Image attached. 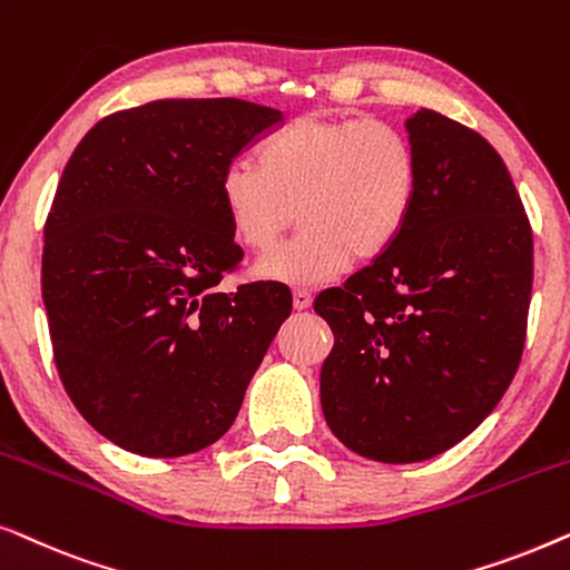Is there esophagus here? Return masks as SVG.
<instances>
[{"label":"esophagus","instance_id":"obj_1","mask_svg":"<svg viewBox=\"0 0 570 570\" xmlns=\"http://www.w3.org/2000/svg\"><path fill=\"white\" fill-rule=\"evenodd\" d=\"M311 301H314V295H311L308 291H303V287L293 291V308L295 311H306L311 306Z\"/></svg>","mask_w":570,"mask_h":570}]
</instances>
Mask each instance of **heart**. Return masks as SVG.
I'll use <instances>...</instances> for the list:
<instances>
[{"mask_svg":"<svg viewBox=\"0 0 570 570\" xmlns=\"http://www.w3.org/2000/svg\"><path fill=\"white\" fill-rule=\"evenodd\" d=\"M420 194V160L402 129L379 119L306 114L256 150V166L233 160L220 202L233 236L269 252L291 228L298 236L256 264V277L318 285L350 259L371 262L407 228Z\"/></svg>","mask_w":570,"mask_h":570,"instance_id":"heart-1","label":"heart"}]
</instances>
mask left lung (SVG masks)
I'll return each instance as SVG.
<instances>
[{"instance_id":"left-lung-1","label":"left lung","mask_w":570,"mask_h":570,"mask_svg":"<svg viewBox=\"0 0 570 570\" xmlns=\"http://www.w3.org/2000/svg\"><path fill=\"white\" fill-rule=\"evenodd\" d=\"M420 194L396 244L324 291L326 425L373 462L456 446L519 368L532 298V228L509 168L478 131L420 108L404 121Z\"/></svg>"}]
</instances>
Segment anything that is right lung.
Returning <instances> with one entry per match:
<instances>
[{"instance_id":"right-lung-1","label":"right lung","mask_w":570,"mask_h":570,"mask_svg":"<svg viewBox=\"0 0 570 570\" xmlns=\"http://www.w3.org/2000/svg\"><path fill=\"white\" fill-rule=\"evenodd\" d=\"M279 124L238 98L153 100L100 119L59 178L41 267L53 361L80 415L131 454L220 439L291 316L277 283L217 291L244 259L220 176Z\"/></svg>"}]
</instances>
